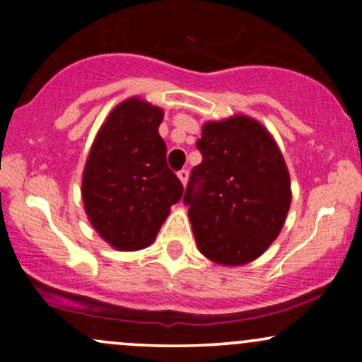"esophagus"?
Listing matches in <instances>:
<instances>
[{"instance_id":"obj_1","label":"esophagus","mask_w":362,"mask_h":362,"mask_svg":"<svg viewBox=\"0 0 362 362\" xmlns=\"http://www.w3.org/2000/svg\"><path fill=\"white\" fill-rule=\"evenodd\" d=\"M177 175H178V178H180L182 184L185 185V184H187V180H189V170H187V168H182L180 172L177 173Z\"/></svg>"}]
</instances>
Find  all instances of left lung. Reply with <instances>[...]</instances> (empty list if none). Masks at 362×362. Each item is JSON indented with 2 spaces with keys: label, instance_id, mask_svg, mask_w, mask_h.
<instances>
[{
  "label": "left lung",
  "instance_id": "1",
  "mask_svg": "<svg viewBox=\"0 0 362 362\" xmlns=\"http://www.w3.org/2000/svg\"><path fill=\"white\" fill-rule=\"evenodd\" d=\"M202 161L184 194L199 250L223 265L255 260L279 235L291 206L284 158L262 124L245 115L207 122Z\"/></svg>",
  "mask_w": 362,
  "mask_h": 362
}]
</instances>
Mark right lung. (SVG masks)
I'll use <instances>...</instances> for the list:
<instances>
[{
    "mask_svg": "<svg viewBox=\"0 0 362 362\" xmlns=\"http://www.w3.org/2000/svg\"><path fill=\"white\" fill-rule=\"evenodd\" d=\"M163 110L129 98L110 112L95 138L83 173V202L91 224L117 250L153 243L184 194L167 165L158 132Z\"/></svg>",
    "mask_w": 362,
    "mask_h": 362,
    "instance_id": "1",
    "label": "right lung"
}]
</instances>
